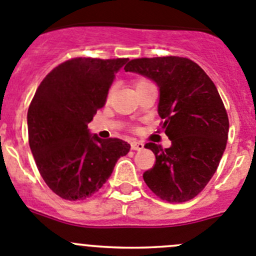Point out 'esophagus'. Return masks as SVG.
<instances>
[{
    "mask_svg": "<svg viewBox=\"0 0 256 256\" xmlns=\"http://www.w3.org/2000/svg\"><path fill=\"white\" fill-rule=\"evenodd\" d=\"M131 149H132V150H142V149H144V142H131Z\"/></svg>",
    "mask_w": 256,
    "mask_h": 256,
    "instance_id": "1",
    "label": "esophagus"
}]
</instances>
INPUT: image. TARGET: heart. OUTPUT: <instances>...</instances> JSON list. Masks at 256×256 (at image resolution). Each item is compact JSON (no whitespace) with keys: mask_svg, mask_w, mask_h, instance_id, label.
I'll list each match as a JSON object with an SVG mask.
<instances>
[{"mask_svg":"<svg viewBox=\"0 0 256 256\" xmlns=\"http://www.w3.org/2000/svg\"><path fill=\"white\" fill-rule=\"evenodd\" d=\"M146 84H150V83H149V82H146V80H136V83H135V87H136V90H138V88H140V87H144V86H146ZM114 87H111V88H110V90H108V94H107V98H110V97H111V94H112V92H114Z\"/></svg>","mask_w":256,"mask_h":256,"instance_id":"1","label":"heart"}]
</instances>
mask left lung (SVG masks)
<instances>
[{
	"label": "left lung",
	"instance_id": "8db88e82",
	"mask_svg": "<svg viewBox=\"0 0 256 256\" xmlns=\"http://www.w3.org/2000/svg\"><path fill=\"white\" fill-rule=\"evenodd\" d=\"M125 70L156 83L158 114L172 142L168 149L145 145L156 159L145 183L168 202L192 200L214 174L228 142V117L216 86L198 64L179 56L134 59Z\"/></svg>",
	"mask_w": 256,
	"mask_h": 256
}]
</instances>
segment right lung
Wrapping results in <instances>:
<instances>
[{"mask_svg":"<svg viewBox=\"0 0 256 256\" xmlns=\"http://www.w3.org/2000/svg\"><path fill=\"white\" fill-rule=\"evenodd\" d=\"M128 60L70 59L52 69L35 92L28 111V144L44 182L64 200L98 192L130 150L124 140L100 139L88 128Z\"/></svg>","mask_w":256,"mask_h":256,"instance_id":"add662e5","label":"right lung"}]
</instances>
